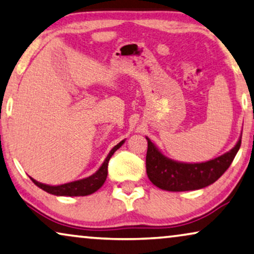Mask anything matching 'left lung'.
I'll return each mask as SVG.
<instances>
[{
    "label": "left lung",
    "instance_id": "obj_1",
    "mask_svg": "<svg viewBox=\"0 0 254 254\" xmlns=\"http://www.w3.org/2000/svg\"><path fill=\"white\" fill-rule=\"evenodd\" d=\"M148 140L145 168L150 182L159 189L172 192L203 189L216 182L234 161L242 143V136L230 151L204 163L186 164L163 156L152 142Z\"/></svg>",
    "mask_w": 254,
    "mask_h": 254
}]
</instances>
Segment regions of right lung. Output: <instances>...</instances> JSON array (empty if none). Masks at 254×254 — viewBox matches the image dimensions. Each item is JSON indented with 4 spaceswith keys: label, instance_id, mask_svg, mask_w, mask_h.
<instances>
[{
    "label": "right lung",
    "instance_id": "obj_1",
    "mask_svg": "<svg viewBox=\"0 0 254 254\" xmlns=\"http://www.w3.org/2000/svg\"><path fill=\"white\" fill-rule=\"evenodd\" d=\"M125 141H121L120 143H118L112 150L110 151L109 156H107L105 161H104L103 165L100 166V169L97 171L95 175L90 176L89 178L77 180V182H72L68 184H64V185L59 186H48L45 184L38 183L37 180L31 178V180L36 184L38 187H40L41 190H46L47 193L54 194V195H62V196H84L89 195L96 192L97 190H99L103 186V184L105 183L106 177H107V166H109L110 158L112 157L114 151L118 150L121 145H123Z\"/></svg>",
    "mask_w": 254,
    "mask_h": 254
}]
</instances>
